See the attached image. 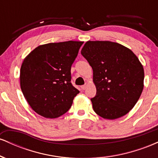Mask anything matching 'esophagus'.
Returning <instances> with one entry per match:
<instances>
[{"mask_svg":"<svg viewBox=\"0 0 158 158\" xmlns=\"http://www.w3.org/2000/svg\"><path fill=\"white\" fill-rule=\"evenodd\" d=\"M87 87H88V85H81V89H82V90H85V89H86V88H87Z\"/></svg>","mask_w":158,"mask_h":158,"instance_id":"esophagus-1","label":"esophagus"}]
</instances>
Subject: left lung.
Segmentation results:
<instances>
[{
	"label": "left lung",
	"instance_id": "obj_1",
	"mask_svg": "<svg viewBox=\"0 0 158 158\" xmlns=\"http://www.w3.org/2000/svg\"><path fill=\"white\" fill-rule=\"evenodd\" d=\"M81 55L93 69L97 94L91 98L94 110L104 119L126 115L138 101L143 89L144 70L135 54L108 41H88Z\"/></svg>",
	"mask_w": 158,
	"mask_h": 158
}]
</instances>
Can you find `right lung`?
Returning a JSON list of instances; mask_svg holds the SVG:
<instances>
[{"mask_svg": "<svg viewBox=\"0 0 158 158\" xmlns=\"http://www.w3.org/2000/svg\"><path fill=\"white\" fill-rule=\"evenodd\" d=\"M83 41L49 43L34 49L23 60L21 88L32 110L46 118L66 113L79 93L71 83V66Z\"/></svg>", "mask_w": 158, "mask_h": 158, "instance_id": "1", "label": "right lung"}]
</instances>
